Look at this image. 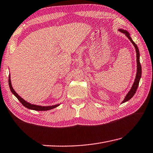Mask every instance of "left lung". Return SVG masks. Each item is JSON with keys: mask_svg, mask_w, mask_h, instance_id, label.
Listing matches in <instances>:
<instances>
[{"mask_svg": "<svg viewBox=\"0 0 153 153\" xmlns=\"http://www.w3.org/2000/svg\"><path fill=\"white\" fill-rule=\"evenodd\" d=\"M119 30L120 32H121V33L125 34V35L128 37V38L130 40V42L133 44L134 46L135 47V49H136V57H137V74H136V79H135L134 84L132 85V88H131L130 91L128 92V93L125 98L124 99V100L122 102V103H125L127 101H128L129 100H130V99L133 97V96L135 94V93H136L137 88L138 87V85H139L140 80V78L141 76V64L140 62V51H139V49H138L137 45L135 44V42L132 40V39L131 38L128 32H127L126 30H123V29H119Z\"/></svg>", "mask_w": 153, "mask_h": 153, "instance_id": "1", "label": "left lung"}]
</instances>
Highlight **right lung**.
Listing matches in <instances>:
<instances>
[{
    "label": "right lung",
    "instance_id": "right-lung-1",
    "mask_svg": "<svg viewBox=\"0 0 153 153\" xmlns=\"http://www.w3.org/2000/svg\"><path fill=\"white\" fill-rule=\"evenodd\" d=\"M8 83H9V87L10 88V91H11L12 93L16 96V97L18 99L19 101L25 107L30 109H33L35 110V111H47V110L49 109H52L53 108H55L56 107H57L60 104H56L54 105H51V106H41V105H34V104H31L30 103H28L26 102L25 100L21 98V97L16 93V92L13 90V88L12 86V83H11V80H10V76H9V79H8Z\"/></svg>",
    "mask_w": 153,
    "mask_h": 153
}]
</instances>
